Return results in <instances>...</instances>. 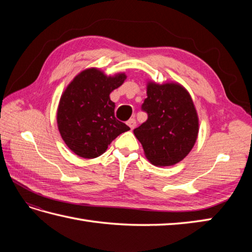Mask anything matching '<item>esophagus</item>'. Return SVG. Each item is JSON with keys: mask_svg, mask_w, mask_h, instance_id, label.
Returning a JSON list of instances; mask_svg holds the SVG:
<instances>
[{"mask_svg": "<svg viewBox=\"0 0 252 252\" xmlns=\"http://www.w3.org/2000/svg\"><path fill=\"white\" fill-rule=\"evenodd\" d=\"M126 125L130 126L131 130H133L135 127V126H136V120L134 119V118H131V119L126 122Z\"/></svg>", "mask_w": 252, "mask_h": 252, "instance_id": "34e87169", "label": "esophagus"}]
</instances>
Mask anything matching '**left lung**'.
<instances>
[{
    "label": "left lung",
    "mask_w": 252,
    "mask_h": 252,
    "mask_svg": "<svg viewBox=\"0 0 252 252\" xmlns=\"http://www.w3.org/2000/svg\"><path fill=\"white\" fill-rule=\"evenodd\" d=\"M147 120L134 129L146 158L158 167L183 160L194 147L199 121L189 93L179 83H147Z\"/></svg>",
    "instance_id": "left-lung-1"
}]
</instances>
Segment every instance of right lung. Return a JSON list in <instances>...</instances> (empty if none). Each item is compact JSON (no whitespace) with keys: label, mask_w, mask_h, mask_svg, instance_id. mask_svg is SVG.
<instances>
[{"label":"right lung","mask_w":252,"mask_h":252,"mask_svg":"<svg viewBox=\"0 0 252 252\" xmlns=\"http://www.w3.org/2000/svg\"><path fill=\"white\" fill-rule=\"evenodd\" d=\"M126 79V73L107 77L97 68L81 71L68 84L57 109V126L63 142L78 156L92 159L130 130L116 119L109 95Z\"/></svg>","instance_id":"obj_1"}]
</instances>
